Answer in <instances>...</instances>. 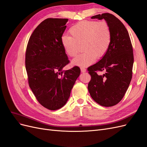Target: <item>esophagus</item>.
<instances>
[{"instance_id":"34e87169","label":"esophagus","mask_w":147,"mask_h":147,"mask_svg":"<svg viewBox=\"0 0 147 147\" xmlns=\"http://www.w3.org/2000/svg\"><path fill=\"white\" fill-rule=\"evenodd\" d=\"M80 69H81V72H86V69L85 68H84V67H81Z\"/></svg>"}]
</instances>
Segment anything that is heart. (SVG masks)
Masks as SVG:
<instances>
[{"mask_svg": "<svg viewBox=\"0 0 147 147\" xmlns=\"http://www.w3.org/2000/svg\"><path fill=\"white\" fill-rule=\"evenodd\" d=\"M69 35L61 37V45L67 55L76 56L79 51L78 43H83L84 52L75 58L72 63L78 66L92 64L96 57H103L109 50L112 34L107 22L84 20L80 21L71 27Z\"/></svg>", "mask_w": 147, "mask_h": 147, "instance_id": "1", "label": "heart"}]
</instances>
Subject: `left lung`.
Masks as SVG:
<instances>
[{
  "mask_svg": "<svg viewBox=\"0 0 147 147\" xmlns=\"http://www.w3.org/2000/svg\"><path fill=\"white\" fill-rule=\"evenodd\" d=\"M104 19L111 30L112 40L104 57L87 69L91 75L89 92L96 102L104 107H112L121 100L132 77L134 55L130 37L125 26L116 16L109 13L91 17ZM105 71L103 75L98 74Z\"/></svg>",
  "mask_w": 147,
  "mask_h": 147,
  "instance_id": "obj_1",
  "label": "left lung"
}]
</instances>
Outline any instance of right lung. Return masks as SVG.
<instances>
[{
  "label": "right lung",
  "mask_w": 147,
  "mask_h": 147,
  "mask_svg": "<svg viewBox=\"0 0 147 147\" xmlns=\"http://www.w3.org/2000/svg\"><path fill=\"white\" fill-rule=\"evenodd\" d=\"M68 19L47 18L30 35L26 51L25 64L30 88L38 102L50 110L66 104L80 69L74 66L63 71L70 61L61 45Z\"/></svg>",
  "instance_id": "right-lung-1"
}]
</instances>
